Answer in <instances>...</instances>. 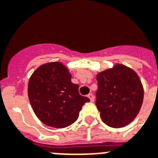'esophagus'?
<instances>
[{"label":"esophagus","mask_w":158,"mask_h":158,"mask_svg":"<svg viewBox=\"0 0 158 158\" xmlns=\"http://www.w3.org/2000/svg\"><path fill=\"white\" fill-rule=\"evenodd\" d=\"M87 96H88V98L90 99V101H91V102H93V101H95V97H94L93 94H91V93H90V94H89Z\"/></svg>","instance_id":"34e87169"}]
</instances>
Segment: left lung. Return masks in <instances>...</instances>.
<instances>
[{
    "label": "left lung",
    "instance_id": "1",
    "mask_svg": "<svg viewBox=\"0 0 158 158\" xmlns=\"http://www.w3.org/2000/svg\"><path fill=\"white\" fill-rule=\"evenodd\" d=\"M96 105L104 123L122 128L136 118L143 101V87L133 69L122 64L96 75Z\"/></svg>",
    "mask_w": 158,
    "mask_h": 158
}]
</instances>
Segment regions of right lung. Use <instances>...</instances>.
Instances as JSON below:
<instances>
[{
  "label": "right lung",
  "mask_w": 158,
  "mask_h": 158,
  "mask_svg": "<svg viewBox=\"0 0 158 158\" xmlns=\"http://www.w3.org/2000/svg\"><path fill=\"white\" fill-rule=\"evenodd\" d=\"M67 67L48 62L34 72L28 84V96L34 112L42 123L62 129L73 123L83 105L90 100L79 94V85L71 81Z\"/></svg>",
  "instance_id": "obj_1"
}]
</instances>
